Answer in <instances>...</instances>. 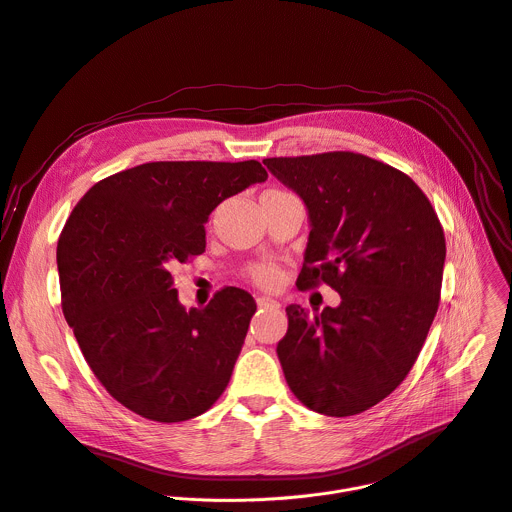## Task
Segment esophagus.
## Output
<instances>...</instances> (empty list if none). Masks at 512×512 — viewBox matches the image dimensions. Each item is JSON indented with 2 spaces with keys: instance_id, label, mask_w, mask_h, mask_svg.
<instances>
[{
  "instance_id": "1",
  "label": "esophagus",
  "mask_w": 512,
  "mask_h": 512,
  "mask_svg": "<svg viewBox=\"0 0 512 512\" xmlns=\"http://www.w3.org/2000/svg\"><path fill=\"white\" fill-rule=\"evenodd\" d=\"M257 306H259V308H280V302L273 300V298L261 296V298H257Z\"/></svg>"
}]
</instances>
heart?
<instances>
[{
	"instance_id": "b5f03b06",
	"label": "heart",
	"mask_w": 512,
	"mask_h": 512,
	"mask_svg": "<svg viewBox=\"0 0 512 512\" xmlns=\"http://www.w3.org/2000/svg\"><path fill=\"white\" fill-rule=\"evenodd\" d=\"M251 277L253 282L261 288H275L277 282H280V271H277V267L273 265H257L251 271Z\"/></svg>"
}]
</instances>
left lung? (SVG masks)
<instances>
[{
    "mask_svg": "<svg viewBox=\"0 0 512 512\" xmlns=\"http://www.w3.org/2000/svg\"><path fill=\"white\" fill-rule=\"evenodd\" d=\"M308 210L296 286L341 296L308 316L290 304L277 345L286 382L314 412L351 416L408 376L439 306L445 235L418 185L365 155L337 151L263 161Z\"/></svg>",
    "mask_w": 512,
    "mask_h": 512,
    "instance_id": "obj_1",
    "label": "left lung"
}]
</instances>
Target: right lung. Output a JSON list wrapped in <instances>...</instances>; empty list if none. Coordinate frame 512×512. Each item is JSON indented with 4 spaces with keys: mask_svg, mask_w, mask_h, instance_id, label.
<instances>
[{
    "mask_svg": "<svg viewBox=\"0 0 512 512\" xmlns=\"http://www.w3.org/2000/svg\"><path fill=\"white\" fill-rule=\"evenodd\" d=\"M267 179L257 161H159L96 183L57 245L63 312L91 371L128 410L188 421L224 392L257 310L241 288L185 310L173 269L206 251L226 198Z\"/></svg>",
    "mask_w": 512,
    "mask_h": 512,
    "instance_id": "right-lung-1",
    "label": "right lung"
}]
</instances>
